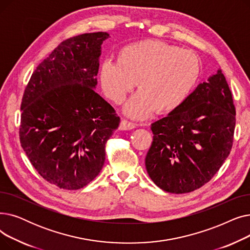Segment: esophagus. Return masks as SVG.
I'll return each instance as SVG.
<instances>
[{
    "label": "esophagus",
    "instance_id": "esophagus-1",
    "mask_svg": "<svg viewBox=\"0 0 250 250\" xmlns=\"http://www.w3.org/2000/svg\"><path fill=\"white\" fill-rule=\"evenodd\" d=\"M136 127V124L130 123L126 120H123L120 124V129L122 130H128V129H133Z\"/></svg>",
    "mask_w": 250,
    "mask_h": 250
}]
</instances>
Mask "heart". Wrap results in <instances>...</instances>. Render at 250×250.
I'll return each mask as SVG.
<instances>
[{
  "label": "heart",
  "instance_id": "1",
  "mask_svg": "<svg viewBox=\"0 0 250 250\" xmlns=\"http://www.w3.org/2000/svg\"><path fill=\"white\" fill-rule=\"evenodd\" d=\"M201 71L200 59L192 51L148 39L124 46L116 62L104 61L99 81L104 95L116 104L137 82L140 91L125 104V112L144 118L155 109L167 114L179 108L198 84Z\"/></svg>",
  "mask_w": 250,
  "mask_h": 250
}]
</instances>
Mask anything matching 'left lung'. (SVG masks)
Returning <instances> with one entry per match:
<instances>
[{"label":"left lung","mask_w":250,"mask_h":250,"mask_svg":"<svg viewBox=\"0 0 250 250\" xmlns=\"http://www.w3.org/2000/svg\"><path fill=\"white\" fill-rule=\"evenodd\" d=\"M235 115L230 88L218 70L179 108L151 125L154 136L145 163L155 185L187 193L211 180L230 154Z\"/></svg>","instance_id":"8db88e82"}]
</instances>
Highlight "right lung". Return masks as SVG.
<instances>
[{
  "mask_svg": "<svg viewBox=\"0 0 250 250\" xmlns=\"http://www.w3.org/2000/svg\"><path fill=\"white\" fill-rule=\"evenodd\" d=\"M107 32L62 42L33 72L21 103L20 143L47 182L80 189L100 172L105 144L120 125L114 108L94 88Z\"/></svg>",
  "mask_w": 250,
  "mask_h": 250,
  "instance_id": "right-lung-1",
  "label": "right lung"
}]
</instances>
